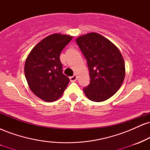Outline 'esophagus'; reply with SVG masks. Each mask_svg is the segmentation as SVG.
Instances as JSON below:
<instances>
[{"label": "esophagus", "mask_w": 150, "mask_h": 150, "mask_svg": "<svg viewBox=\"0 0 150 150\" xmlns=\"http://www.w3.org/2000/svg\"><path fill=\"white\" fill-rule=\"evenodd\" d=\"M77 77L76 76V75H73V76L70 77V82H75V81L77 80Z\"/></svg>", "instance_id": "esophagus-1"}]
</instances>
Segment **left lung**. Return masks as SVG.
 Here are the masks:
<instances>
[{"label":"left lung","mask_w":150,"mask_h":150,"mask_svg":"<svg viewBox=\"0 0 150 150\" xmlns=\"http://www.w3.org/2000/svg\"><path fill=\"white\" fill-rule=\"evenodd\" d=\"M77 44L87 60L90 82L83 89L93 101H104L116 93L125 78V62L113 43L99 34L79 37Z\"/></svg>","instance_id":"left-lung-1"}]
</instances>
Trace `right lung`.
I'll use <instances>...</instances> for the list:
<instances>
[{
  "label": "right lung",
  "instance_id": "1",
  "mask_svg": "<svg viewBox=\"0 0 150 150\" xmlns=\"http://www.w3.org/2000/svg\"><path fill=\"white\" fill-rule=\"evenodd\" d=\"M73 39L53 34L46 37L31 51L25 64V75L32 92L46 101L61 97L70 82L63 73L61 51Z\"/></svg>",
  "mask_w": 150,
  "mask_h": 150
}]
</instances>
